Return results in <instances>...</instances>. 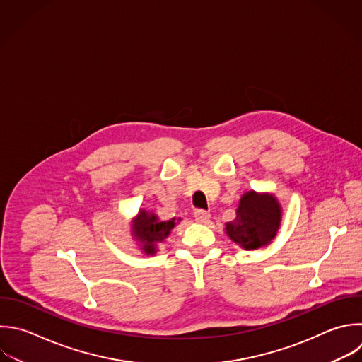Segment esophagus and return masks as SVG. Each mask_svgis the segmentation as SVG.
<instances>
[{
  "instance_id": "esophagus-1",
  "label": "esophagus",
  "mask_w": 362,
  "mask_h": 362,
  "mask_svg": "<svg viewBox=\"0 0 362 362\" xmlns=\"http://www.w3.org/2000/svg\"><path fill=\"white\" fill-rule=\"evenodd\" d=\"M194 218L198 223H209L211 222V214L204 209H197L194 214Z\"/></svg>"
}]
</instances>
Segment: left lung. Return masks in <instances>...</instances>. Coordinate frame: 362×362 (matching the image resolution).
Listing matches in <instances>:
<instances>
[{
  "label": "left lung",
  "instance_id": "1",
  "mask_svg": "<svg viewBox=\"0 0 362 362\" xmlns=\"http://www.w3.org/2000/svg\"><path fill=\"white\" fill-rule=\"evenodd\" d=\"M281 216V205L274 194L250 189L240 197L236 218L225 223V232L242 249L256 250L276 238Z\"/></svg>",
  "mask_w": 362,
  "mask_h": 362
}]
</instances>
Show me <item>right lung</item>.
<instances>
[{"mask_svg":"<svg viewBox=\"0 0 362 362\" xmlns=\"http://www.w3.org/2000/svg\"><path fill=\"white\" fill-rule=\"evenodd\" d=\"M181 218H171L170 221L160 219L153 211L141 208L134 219L130 222V233L144 255H156L160 243H163L175 228Z\"/></svg>","mask_w":362,"mask_h":362,"instance_id":"obj_1","label":"right lung"}]
</instances>
